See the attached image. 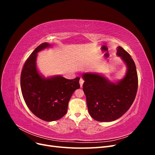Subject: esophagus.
Segmentation results:
<instances>
[{
	"mask_svg": "<svg viewBox=\"0 0 155 155\" xmlns=\"http://www.w3.org/2000/svg\"><path fill=\"white\" fill-rule=\"evenodd\" d=\"M83 83H84V81H83V79H79V84H80V87H83Z\"/></svg>",
	"mask_w": 155,
	"mask_h": 155,
	"instance_id": "34e87169",
	"label": "esophagus"
}]
</instances>
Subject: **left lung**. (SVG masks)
<instances>
[{
	"mask_svg": "<svg viewBox=\"0 0 155 155\" xmlns=\"http://www.w3.org/2000/svg\"><path fill=\"white\" fill-rule=\"evenodd\" d=\"M117 55L126 66L124 77L115 82L104 74L85 72L83 90L86 96L88 112L98 121H112L118 119L127 111L135 99L138 89L137 68L130 55L121 46Z\"/></svg>",
	"mask_w": 155,
	"mask_h": 155,
	"instance_id": "left-lung-1",
	"label": "left lung"
}]
</instances>
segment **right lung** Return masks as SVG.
Listing matches in <instances>:
<instances>
[{"instance_id": "1", "label": "right lung", "mask_w": 155, "mask_h": 155, "mask_svg": "<svg viewBox=\"0 0 155 155\" xmlns=\"http://www.w3.org/2000/svg\"><path fill=\"white\" fill-rule=\"evenodd\" d=\"M51 47L43 43L28 58L21 75L22 96L31 112L39 118L52 121L66 114L69 100L74 91L80 88L79 77L68 79L60 75L46 78L37 69V53Z\"/></svg>"}]
</instances>
